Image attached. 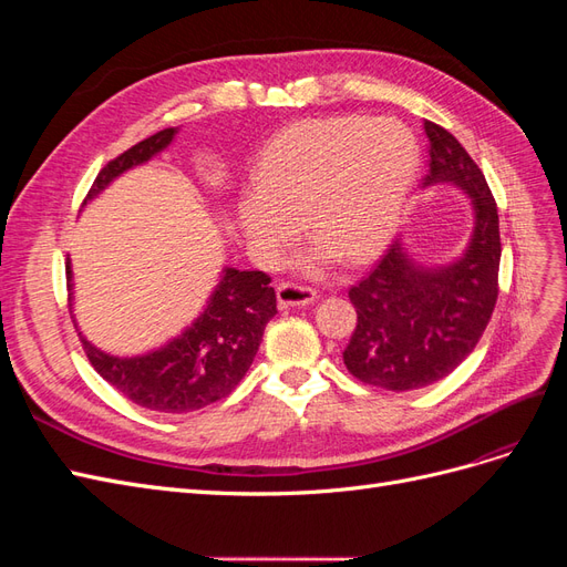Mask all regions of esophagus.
Segmentation results:
<instances>
[{
	"label": "esophagus",
	"instance_id": "esophagus-1",
	"mask_svg": "<svg viewBox=\"0 0 567 567\" xmlns=\"http://www.w3.org/2000/svg\"><path fill=\"white\" fill-rule=\"evenodd\" d=\"M277 298H279V305L284 307H302V305H312L317 300V290L298 286V284H279Z\"/></svg>",
	"mask_w": 567,
	"mask_h": 567
}]
</instances>
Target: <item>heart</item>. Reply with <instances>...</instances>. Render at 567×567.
Masks as SVG:
<instances>
[{
	"label": "heart",
	"mask_w": 567,
	"mask_h": 567,
	"mask_svg": "<svg viewBox=\"0 0 567 567\" xmlns=\"http://www.w3.org/2000/svg\"><path fill=\"white\" fill-rule=\"evenodd\" d=\"M411 134L392 120H310L274 140L238 196L236 215L257 262L284 260L302 229L317 238L300 267L321 274L342 257L362 265L381 255L400 227L416 177Z\"/></svg>",
	"instance_id": "heart-1"
}]
</instances>
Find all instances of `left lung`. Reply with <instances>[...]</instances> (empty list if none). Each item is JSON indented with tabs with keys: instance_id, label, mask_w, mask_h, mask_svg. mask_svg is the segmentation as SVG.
I'll use <instances>...</instances> for the list:
<instances>
[{
	"instance_id": "8db88e82",
	"label": "left lung",
	"mask_w": 567,
	"mask_h": 567,
	"mask_svg": "<svg viewBox=\"0 0 567 567\" xmlns=\"http://www.w3.org/2000/svg\"><path fill=\"white\" fill-rule=\"evenodd\" d=\"M423 130L431 144L423 188L454 186L468 198L473 227L447 262H423L398 238L381 265L350 288L357 329L342 362L354 379L394 392L450 375L477 346L499 293V215L485 175L454 134L431 120Z\"/></svg>"
}]
</instances>
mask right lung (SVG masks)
I'll list each match as a JSON object with an SVG mask.
<instances>
[{
  "mask_svg": "<svg viewBox=\"0 0 567 567\" xmlns=\"http://www.w3.org/2000/svg\"><path fill=\"white\" fill-rule=\"evenodd\" d=\"M179 127L148 136L111 161L94 179L84 205L99 198L130 169L146 165L175 142ZM68 290L75 298L73 265L68 262ZM277 315V293L262 271L221 267L217 286L198 317L163 346L140 354H113L96 348L80 331L92 367L127 400L161 414H186L227 394L250 369L265 326ZM75 317V315H73ZM78 326V323H75Z\"/></svg>",
  "mask_w": 567,
  "mask_h": 567,
  "instance_id": "obj_1",
  "label": "right lung"
}]
</instances>
